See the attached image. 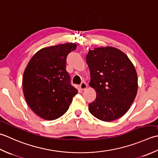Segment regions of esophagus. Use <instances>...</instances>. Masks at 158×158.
<instances>
[{
    "label": "esophagus",
    "instance_id": "1",
    "mask_svg": "<svg viewBox=\"0 0 158 158\" xmlns=\"http://www.w3.org/2000/svg\"><path fill=\"white\" fill-rule=\"evenodd\" d=\"M79 87H80V90H85L86 88H87V85H86V84L85 82H82L80 85Z\"/></svg>",
    "mask_w": 158,
    "mask_h": 158
}]
</instances>
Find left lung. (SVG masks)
<instances>
[{"instance_id": "8db88e82", "label": "left lung", "mask_w": 158, "mask_h": 158, "mask_svg": "<svg viewBox=\"0 0 158 158\" xmlns=\"http://www.w3.org/2000/svg\"><path fill=\"white\" fill-rule=\"evenodd\" d=\"M89 85L97 93L89 104L91 114L99 120L112 121L123 116L130 108L138 90V77L127 56L113 47L89 50Z\"/></svg>"}]
</instances>
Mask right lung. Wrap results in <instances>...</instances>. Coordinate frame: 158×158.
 Returning a JSON list of instances; mask_svg holds the SVG:
<instances>
[{"label": "right lung", "instance_id": "obj_1", "mask_svg": "<svg viewBox=\"0 0 158 158\" xmlns=\"http://www.w3.org/2000/svg\"><path fill=\"white\" fill-rule=\"evenodd\" d=\"M73 43L44 48L32 57L22 79L24 98L31 109L46 120H54L68 110L78 93L66 71L68 54Z\"/></svg>", "mask_w": 158, "mask_h": 158}]
</instances>
